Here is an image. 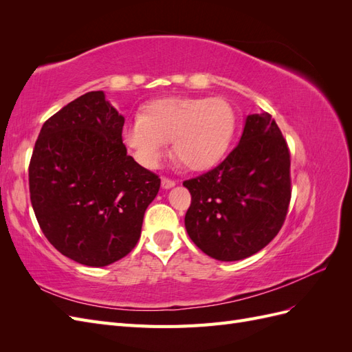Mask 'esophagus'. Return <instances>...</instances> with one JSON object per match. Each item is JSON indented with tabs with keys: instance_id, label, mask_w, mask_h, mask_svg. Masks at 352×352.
I'll list each match as a JSON object with an SVG mask.
<instances>
[{
	"instance_id": "esophagus-1",
	"label": "esophagus",
	"mask_w": 352,
	"mask_h": 352,
	"mask_svg": "<svg viewBox=\"0 0 352 352\" xmlns=\"http://www.w3.org/2000/svg\"><path fill=\"white\" fill-rule=\"evenodd\" d=\"M176 185V182L173 179H168V177H163L162 179V186L164 188V189H168V188H173Z\"/></svg>"
}]
</instances>
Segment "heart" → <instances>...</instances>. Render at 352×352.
<instances>
[{
  "label": "heart",
  "mask_w": 352,
  "mask_h": 352,
  "mask_svg": "<svg viewBox=\"0 0 352 352\" xmlns=\"http://www.w3.org/2000/svg\"><path fill=\"white\" fill-rule=\"evenodd\" d=\"M236 114L223 98H163L153 101L142 117L127 122L123 140L138 162L155 166L172 140V154L189 170H207L228 153Z\"/></svg>",
  "instance_id": "b5f03b06"
}]
</instances>
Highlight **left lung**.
Here are the masks:
<instances>
[{
  "instance_id": "left-lung-1",
  "label": "left lung",
  "mask_w": 352,
  "mask_h": 352,
  "mask_svg": "<svg viewBox=\"0 0 352 352\" xmlns=\"http://www.w3.org/2000/svg\"><path fill=\"white\" fill-rule=\"evenodd\" d=\"M184 186L186 232L202 252L236 261L263 250L282 229L292 192L289 148L272 116H248L229 155Z\"/></svg>"
}]
</instances>
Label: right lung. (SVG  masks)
<instances>
[{
  "mask_svg": "<svg viewBox=\"0 0 352 352\" xmlns=\"http://www.w3.org/2000/svg\"><path fill=\"white\" fill-rule=\"evenodd\" d=\"M124 117L92 91L42 126L29 163V192L45 238L66 257L104 267L140 241L160 177L127 155Z\"/></svg>",
  "mask_w": 352,
  "mask_h": 352,
  "instance_id": "1",
  "label": "right lung"
}]
</instances>
